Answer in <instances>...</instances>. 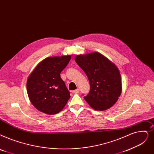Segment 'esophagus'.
I'll return each mask as SVG.
<instances>
[{
	"mask_svg": "<svg viewBox=\"0 0 154 154\" xmlns=\"http://www.w3.org/2000/svg\"><path fill=\"white\" fill-rule=\"evenodd\" d=\"M72 92L73 94H77V93H79V89H75L74 91H73Z\"/></svg>",
	"mask_w": 154,
	"mask_h": 154,
	"instance_id": "obj_1",
	"label": "esophagus"
}]
</instances>
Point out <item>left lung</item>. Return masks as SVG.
Masks as SVG:
<instances>
[{
	"label": "left lung",
	"mask_w": 154,
	"mask_h": 154,
	"mask_svg": "<svg viewBox=\"0 0 154 154\" xmlns=\"http://www.w3.org/2000/svg\"><path fill=\"white\" fill-rule=\"evenodd\" d=\"M75 61L88 77L90 91L84 97L92 108L108 109L121 95L122 77L117 66L98 52L77 55Z\"/></svg>",
	"instance_id": "1"
}]
</instances>
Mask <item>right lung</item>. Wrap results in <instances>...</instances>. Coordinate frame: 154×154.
Here are the masks:
<instances>
[{"label":"right lung","instance_id":"1","mask_svg":"<svg viewBox=\"0 0 154 154\" xmlns=\"http://www.w3.org/2000/svg\"><path fill=\"white\" fill-rule=\"evenodd\" d=\"M70 55L48 57L31 73L26 83L32 104L42 112L55 115L61 111L70 97V92L60 77Z\"/></svg>","mask_w":154,"mask_h":154}]
</instances>
